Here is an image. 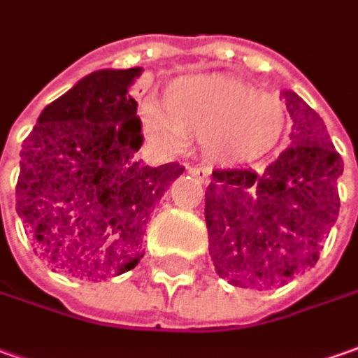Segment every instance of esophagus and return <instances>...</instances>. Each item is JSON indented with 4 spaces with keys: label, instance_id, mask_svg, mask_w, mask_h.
Instances as JSON below:
<instances>
[{
    "label": "esophagus",
    "instance_id": "34e87169",
    "mask_svg": "<svg viewBox=\"0 0 358 358\" xmlns=\"http://www.w3.org/2000/svg\"><path fill=\"white\" fill-rule=\"evenodd\" d=\"M188 172H190L194 178H198L200 182H203V184H208V182H210V168L192 166V168H188Z\"/></svg>",
    "mask_w": 358,
    "mask_h": 358
}]
</instances>
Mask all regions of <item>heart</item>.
<instances>
[{
	"label": "heart",
	"instance_id": "b5f03b06",
	"mask_svg": "<svg viewBox=\"0 0 358 358\" xmlns=\"http://www.w3.org/2000/svg\"><path fill=\"white\" fill-rule=\"evenodd\" d=\"M164 108L148 101L142 122L148 138L180 148L186 136L200 138L203 155L222 164H250L271 155L285 138L289 117L278 94L224 75L176 79L164 93Z\"/></svg>",
	"mask_w": 358,
	"mask_h": 358
}]
</instances>
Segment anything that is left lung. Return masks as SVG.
I'll use <instances>...</instances> for the list:
<instances>
[{"label":"left lung","mask_w":358,"mask_h":358,"mask_svg":"<svg viewBox=\"0 0 358 358\" xmlns=\"http://www.w3.org/2000/svg\"><path fill=\"white\" fill-rule=\"evenodd\" d=\"M293 118L291 144L264 174L212 172L206 226L216 273L236 287L269 289L313 267L339 216L343 158L325 124L295 93H283Z\"/></svg>","instance_id":"1"}]
</instances>
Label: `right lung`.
I'll use <instances>...</instances> for the list:
<instances>
[{
    "label": "right lung",
    "instance_id": "obj_1",
    "mask_svg": "<svg viewBox=\"0 0 358 358\" xmlns=\"http://www.w3.org/2000/svg\"><path fill=\"white\" fill-rule=\"evenodd\" d=\"M138 75L94 71L45 106L23 141L17 214L35 255L73 278L101 281L138 264L150 212L184 172L134 160L144 136L129 87Z\"/></svg>",
    "mask_w": 358,
    "mask_h": 358
}]
</instances>
